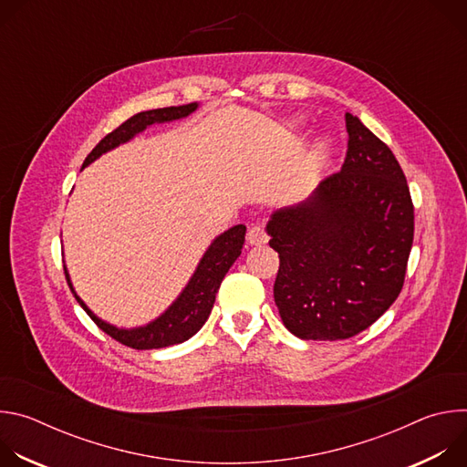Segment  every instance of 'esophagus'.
<instances>
[{
    "mask_svg": "<svg viewBox=\"0 0 467 467\" xmlns=\"http://www.w3.org/2000/svg\"><path fill=\"white\" fill-rule=\"evenodd\" d=\"M268 242V234H265L264 227L262 225H253L249 231H247V244L249 245H262Z\"/></svg>",
    "mask_w": 467,
    "mask_h": 467,
    "instance_id": "obj_1",
    "label": "esophagus"
}]
</instances>
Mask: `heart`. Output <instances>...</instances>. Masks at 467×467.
I'll return each instance as SVG.
<instances>
[{
    "label": "heart",
    "mask_w": 467,
    "mask_h": 467,
    "mask_svg": "<svg viewBox=\"0 0 467 467\" xmlns=\"http://www.w3.org/2000/svg\"><path fill=\"white\" fill-rule=\"evenodd\" d=\"M328 155H330V144L327 139H319L312 151L308 153V161H306V166H308V171L310 173H316L319 170L325 168L327 161H328Z\"/></svg>",
    "instance_id": "heart-1"
}]
</instances>
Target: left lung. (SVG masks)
Listing matches in <instances>:
<instances>
[{"label": "left lung", "mask_w": 467, "mask_h": 467, "mask_svg": "<svg viewBox=\"0 0 467 467\" xmlns=\"http://www.w3.org/2000/svg\"><path fill=\"white\" fill-rule=\"evenodd\" d=\"M346 127L342 170L265 225L281 260L275 305L301 340H346L375 323L401 292L412 249L401 166L357 116L348 112Z\"/></svg>", "instance_id": "left-lung-1"}]
</instances>
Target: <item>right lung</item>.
<instances>
[{
	"instance_id": "1",
	"label": "right lung",
	"mask_w": 467,
	"mask_h": 467,
	"mask_svg": "<svg viewBox=\"0 0 467 467\" xmlns=\"http://www.w3.org/2000/svg\"><path fill=\"white\" fill-rule=\"evenodd\" d=\"M199 105L188 103L179 107H164V109H153L144 110L135 116H130L127 121H123L118 129H114L109 135L90 151V155L85 159L83 168L92 164L96 159H99L103 153L118 148L119 144L129 142L135 139L139 132L146 130L153 123H166L173 119H181L190 116ZM245 240V225H234L229 231L222 233L213 240L205 254L199 260L193 275L190 277L188 285L182 288L179 297L153 321L142 327L135 328H119L116 325H110L98 317L85 301L76 294L74 285L70 281L68 270L64 268L66 281L78 299V303L85 308V312L94 319V323L105 330L109 337L118 340L119 344L132 348V349H161L175 344H182L188 338H192L195 332L205 325V321L211 316V310L216 301V294L220 290V285L229 272L234 260L242 253V245Z\"/></svg>"
}]
</instances>
